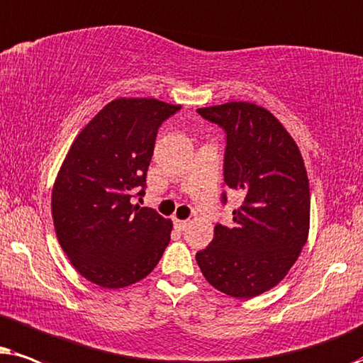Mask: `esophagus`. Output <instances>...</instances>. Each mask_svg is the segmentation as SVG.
<instances>
[{
	"label": "esophagus",
	"instance_id": "34e87169",
	"mask_svg": "<svg viewBox=\"0 0 363 363\" xmlns=\"http://www.w3.org/2000/svg\"><path fill=\"white\" fill-rule=\"evenodd\" d=\"M191 220H179V219H174V227H176L177 230H186L187 227H189Z\"/></svg>",
	"mask_w": 363,
	"mask_h": 363
}]
</instances>
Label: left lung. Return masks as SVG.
<instances>
[{
	"label": "left lung",
	"mask_w": 363,
	"mask_h": 363,
	"mask_svg": "<svg viewBox=\"0 0 363 363\" xmlns=\"http://www.w3.org/2000/svg\"><path fill=\"white\" fill-rule=\"evenodd\" d=\"M197 113L225 131L224 182L242 192L244 202L232 212L234 225L217 224L196 260L217 291L260 296L286 277L307 242L311 189L302 154L262 106L232 101Z\"/></svg>",
	"instance_id": "obj_1"
}]
</instances>
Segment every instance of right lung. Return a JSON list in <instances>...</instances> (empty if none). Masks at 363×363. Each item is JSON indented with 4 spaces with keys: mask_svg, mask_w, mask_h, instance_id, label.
<instances>
[{
    "mask_svg": "<svg viewBox=\"0 0 363 363\" xmlns=\"http://www.w3.org/2000/svg\"><path fill=\"white\" fill-rule=\"evenodd\" d=\"M181 106L152 98L106 104L77 134L52 186L51 211L62 250L84 279L106 289L136 284L156 267L172 222L131 204L144 194L157 129Z\"/></svg>",
    "mask_w": 363,
    "mask_h": 363,
    "instance_id": "add662e5",
    "label": "right lung"
}]
</instances>
